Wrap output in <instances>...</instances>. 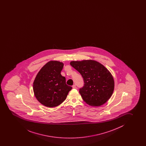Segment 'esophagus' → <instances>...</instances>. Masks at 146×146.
Wrapping results in <instances>:
<instances>
[{"label": "esophagus", "mask_w": 146, "mask_h": 146, "mask_svg": "<svg viewBox=\"0 0 146 146\" xmlns=\"http://www.w3.org/2000/svg\"><path fill=\"white\" fill-rule=\"evenodd\" d=\"M72 88H73V89H75V88H76V85H73L72 86Z\"/></svg>", "instance_id": "1"}]
</instances>
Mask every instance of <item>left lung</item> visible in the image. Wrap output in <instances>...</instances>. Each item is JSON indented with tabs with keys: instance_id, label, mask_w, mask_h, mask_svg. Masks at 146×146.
I'll return each instance as SVG.
<instances>
[{
	"instance_id": "obj_1",
	"label": "left lung",
	"mask_w": 146,
	"mask_h": 146,
	"mask_svg": "<svg viewBox=\"0 0 146 146\" xmlns=\"http://www.w3.org/2000/svg\"><path fill=\"white\" fill-rule=\"evenodd\" d=\"M70 64L84 79V85L79 90L83 100L92 106H100L106 102L114 88V79L110 71L93 60L72 61Z\"/></svg>"
}]
</instances>
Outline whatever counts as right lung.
Wrapping results in <instances>:
<instances>
[{
  "instance_id": "add662e5",
  "label": "right lung",
  "mask_w": 146,
  "mask_h": 146,
  "mask_svg": "<svg viewBox=\"0 0 146 146\" xmlns=\"http://www.w3.org/2000/svg\"><path fill=\"white\" fill-rule=\"evenodd\" d=\"M64 63L52 60L46 63L36 75L33 91L36 99L48 108H54L64 102L72 87L66 83L61 72Z\"/></svg>"
}]
</instances>
